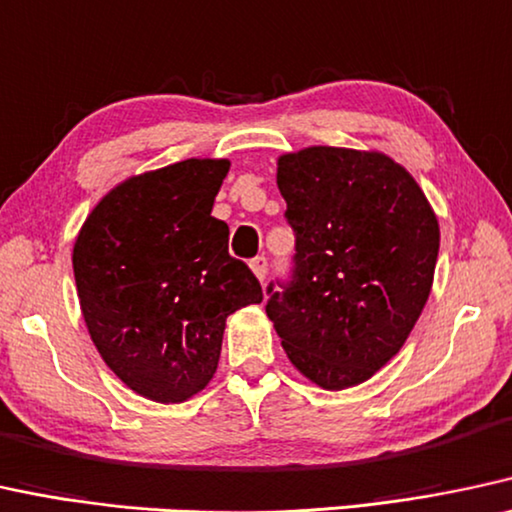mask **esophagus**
<instances>
[{
  "instance_id": "esophagus-1",
  "label": "esophagus",
  "mask_w": 512,
  "mask_h": 512,
  "mask_svg": "<svg viewBox=\"0 0 512 512\" xmlns=\"http://www.w3.org/2000/svg\"><path fill=\"white\" fill-rule=\"evenodd\" d=\"M250 269H252V274L260 278V281H264V278H267V271H269L267 257L260 255V257H255V260H250Z\"/></svg>"
}]
</instances>
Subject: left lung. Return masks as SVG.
Segmentation results:
<instances>
[{
	"mask_svg": "<svg viewBox=\"0 0 512 512\" xmlns=\"http://www.w3.org/2000/svg\"><path fill=\"white\" fill-rule=\"evenodd\" d=\"M295 255L267 286L288 359L345 390L399 352L428 302L439 226L428 198L383 153L312 146L278 158Z\"/></svg>",
	"mask_w": 512,
	"mask_h": 512,
	"instance_id": "1",
	"label": "left lung"
}]
</instances>
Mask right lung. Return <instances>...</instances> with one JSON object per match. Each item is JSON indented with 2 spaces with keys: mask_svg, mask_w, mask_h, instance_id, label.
I'll return each instance as SVG.
<instances>
[{
  "mask_svg": "<svg viewBox=\"0 0 512 512\" xmlns=\"http://www.w3.org/2000/svg\"><path fill=\"white\" fill-rule=\"evenodd\" d=\"M229 160H181L127 179L84 222L73 250L80 307L108 368L141 397L179 404L217 371L226 316L262 302L229 255L212 205Z\"/></svg>",
  "mask_w": 512,
  "mask_h": 512,
  "instance_id": "right-lung-1",
  "label": "right lung"
}]
</instances>
